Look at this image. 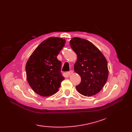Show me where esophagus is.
<instances>
[{
  "instance_id": "obj_1",
  "label": "esophagus",
  "mask_w": 132,
  "mask_h": 132,
  "mask_svg": "<svg viewBox=\"0 0 132 132\" xmlns=\"http://www.w3.org/2000/svg\"><path fill=\"white\" fill-rule=\"evenodd\" d=\"M73 73V70H70L69 71H68V72H67V74L68 75H70L71 74H72Z\"/></svg>"
}]
</instances>
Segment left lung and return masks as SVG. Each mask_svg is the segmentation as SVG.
Wrapping results in <instances>:
<instances>
[{"label": "left lung", "instance_id": "1", "mask_svg": "<svg viewBox=\"0 0 132 132\" xmlns=\"http://www.w3.org/2000/svg\"><path fill=\"white\" fill-rule=\"evenodd\" d=\"M69 44L77 55L74 69L81 77V82L76 86L79 93L91 96L100 91L109 76L106 58L93 43L85 39L74 37Z\"/></svg>", "mask_w": 132, "mask_h": 132}]
</instances>
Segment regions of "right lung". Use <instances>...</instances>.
<instances>
[{
    "label": "right lung",
    "instance_id": "add662e5",
    "mask_svg": "<svg viewBox=\"0 0 132 132\" xmlns=\"http://www.w3.org/2000/svg\"><path fill=\"white\" fill-rule=\"evenodd\" d=\"M65 43V39L59 37L45 39L35 50L26 64L28 83L41 96L56 93L64 79L61 73L62 63L57 57Z\"/></svg>",
    "mask_w": 132,
    "mask_h": 132
}]
</instances>
